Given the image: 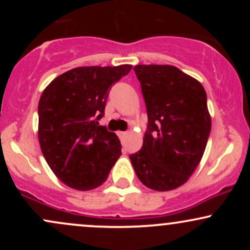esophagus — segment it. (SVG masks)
Wrapping results in <instances>:
<instances>
[{
    "label": "esophagus",
    "mask_w": 250,
    "mask_h": 250,
    "mask_svg": "<svg viewBox=\"0 0 250 250\" xmlns=\"http://www.w3.org/2000/svg\"><path fill=\"white\" fill-rule=\"evenodd\" d=\"M119 136L121 137V139H125V137L127 136V131H120V133H119Z\"/></svg>",
    "instance_id": "esophagus-1"
}]
</instances>
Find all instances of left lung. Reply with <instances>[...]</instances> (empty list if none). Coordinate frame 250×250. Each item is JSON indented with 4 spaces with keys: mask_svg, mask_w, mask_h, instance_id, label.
Listing matches in <instances>:
<instances>
[{
    "mask_svg": "<svg viewBox=\"0 0 250 250\" xmlns=\"http://www.w3.org/2000/svg\"><path fill=\"white\" fill-rule=\"evenodd\" d=\"M148 125L141 150L129 155L146 187L171 190L189 179L202 159L211 120L202 84L174 65L134 67Z\"/></svg>",
    "mask_w": 250,
    "mask_h": 250,
    "instance_id": "left-lung-1",
    "label": "left lung"
}]
</instances>
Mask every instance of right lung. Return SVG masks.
<instances>
[{"instance_id": "obj_1", "label": "right lung", "mask_w": 250, "mask_h": 250, "mask_svg": "<svg viewBox=\"0 0 250 250\" xmlns=\"http://www.w3.org/2000/svg\"><path fill=\"white\" fill-rule=\"evenodd\" d=\"M131 68H75L43 90L39 102L40 146L51 170L68 187L90 190L101 186L121 155L119 137L99 121L110 88Z\"/></svg>"}]
</instances>
